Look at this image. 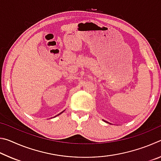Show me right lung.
Instances as JSON below:
<instances>
[{
	"mask_svg": "<svg viewBox=\"0 0 161 161\" xmlns=\"http://www.w3.org/2000/svg\"><path fill=\"white\" fill-rule=\"evenodd\" d=\"M62 112H63V111H62ZM62 113H60V114H62Z\"/></svg>",
	"mask_w": 161,
	"mask_h": 161,
	"instance_id": "add662e5",
	"label": "right lung"
}]
</instances>
